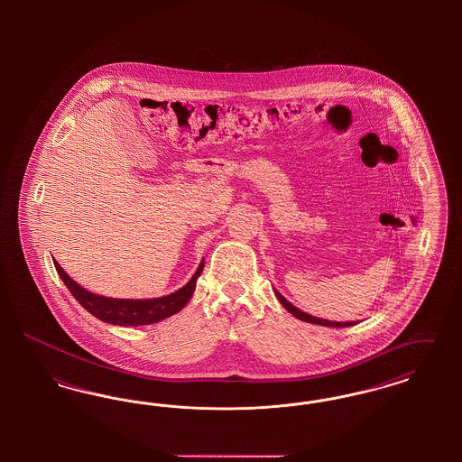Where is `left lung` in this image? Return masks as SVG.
<instances>
[{
  "mask_svg": "<svg viewBox=\"0 0 462 462\" xmlns=\"http://www.w3.org/2000/svg\"><path fill=\"white\" fill-rule=\"evenodd\" d=\"M275 296L279 298V301L284 305L287 311L289 313H292L296 319H300V320H305V322H310V324H319V326H326V328H348V326H355V322H332V320H326V319H319V317H313V315H308L305 311H301L300 308L294 307V305H291L289 301H287L286 298L279 292V291H275Z\"/></svg>",
  "mask_w": 462,
  "mask_h": 462,
  "instance_id": "left-lung-1",
  "label": "left lung"
}]
</instances>
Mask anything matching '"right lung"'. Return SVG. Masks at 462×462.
Returning a JSON list of instances; mask_svg holds the SVG:
<instances>
[{
  "instance_id": "1",
  "label": "right lung",
  "mask_w": 462,
  "mask_h": 462,
  "mask_svg": "<svg viewBox=\"0 0 462 462\" xmlns=\"http://www.w3.org/2000/svg\"><path fill=\"white\" fill-rule=\"evenodd\" d=\"M60 279L64 281L67 289L70 294L78 300V303L89 313L107 324L114 326H147V324H155L161 322L171 315L178 313L181 308L189 303L196 291V282L198 277L204 268V262L199 264L198 272L194 277L181 287L176 292H171L162 298H154V300H116V298H106L98 296L87 291L85 287L79 286L74 282L60 264L53 262Z\"/></svg>"
}]
</instances>
